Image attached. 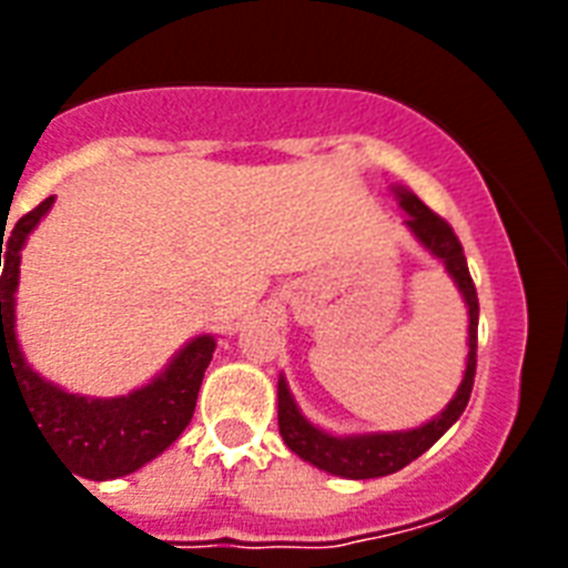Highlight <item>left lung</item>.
<instances>
[{
	"mask_svg": "<svg viewBox=\"0 0 568 568\" xmlns=\"http://www.w3.org/2000/svg\"><path fill=\"white\" fill-rule=\"evenodd\" d=\"M400 205L406 209V226L415 232V239L422 241L424 247L430 250L433 256H439L448 267V274L454 276V283L459 285V292L468 303V359H466V377L459 383L457 395L445 406V413L439 418H433L424 427L406 433H368V436H329V433L312 427L301 415L294 397L288 395L285 379H280L276 386V397H280V433H283L285 445L297 454L301 459L312 463V466L324 468L329 475L351 477V480H368V477H383L392 471H400L409 466L413 459H418L424 450L430 448L433 442H439V436L448 430L450 424L457 422L463 409H466L468 397H471V386H475V368H477V292L468 274L466 253L459 244L457 232L450 230V223L445 217L427 209V205L413 194V191L397 189Z\"/></svg>",
	"mask_w": 568,
	"mask_h": 568,
	"instance_id": "1",
	"label": "left lung"
}]
</instances>
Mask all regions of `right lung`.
Listing matches in <instances>:
<instances>
[{
	"mask_svg": "<svg viewBox=\"0 0 568 568\" xmlns=\"http://www.w3.org/2000/svg\"><path fill=\"white\" fill-rule=\"evenodd\" d=\"M49 205L52 196L34 205L29 214H22L8 235L4 230L0 235V262H4L0 274V392L4 377L20 388L43 439H49V445L70 463L75 475L91 480L123 477L159 457L189 427L196 392L212 363L214 338H194L189 347H182L162 377L126 397L93 400L67 395L61 388L49 386L47 379H40L26 365L13 336V292L20 280L22 244L49 212Z\"/></svg>",
	"mask_w": 568,
	"mask_h": 568,
	"instance_id": "right-lung-1",
	"label": "right lung"
}]
</instances>
